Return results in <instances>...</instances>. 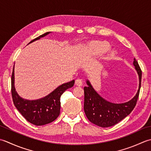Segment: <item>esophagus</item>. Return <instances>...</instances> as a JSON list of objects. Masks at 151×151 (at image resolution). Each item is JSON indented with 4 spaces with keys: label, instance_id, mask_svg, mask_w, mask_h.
<instances>
[{
    "label": "esophagus",
    "instance_id": "obj_1",
    "mask_svg": "<svg viewBox=\"0 0 151 151\" xmlns=\"http://www.w3.org/2000/svg\"><path fill=\"white\" fill-rule=\"evenodd\" d=\"M75 84H76L77 86H79V87H81V86L83 85V82H82V81H81V79H77L76 80Z\"/></svg>",
    "mask_w": 151,
    "mask_h": 151
}]
</instances>
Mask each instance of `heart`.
Returning <instances> with one entry per match:
<instances>
[{
  "mask_svg": "<svg viewBox=\"0 0 151 151\" xmlns=\"http://www.w3.org/2000/svg\"><path fill=\"white\" fill-rule=\"evenodd\" d=\"M109 47L108 43L103 42H93L89 45V48L92 53L94 55H101L106 53L109 49ZM115 54V52L114 51L110 52L111 56H114Z\"/></svg>",
  "mask_w": 151,
  "mask_h": 151,
  "instance_id": "b5f03b06",
  "label": "heart"
}]
</instances>
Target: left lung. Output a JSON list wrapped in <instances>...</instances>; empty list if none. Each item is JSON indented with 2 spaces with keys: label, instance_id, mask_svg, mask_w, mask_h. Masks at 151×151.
Returning a JSON list of instances; mask_svg holds the SVG:
<instances>
[{
  "label": "left lung",
  "instance_id": "1",
  "mask_svg": "<svg viewBox=\"0 0 151 151\" xmlns=\"http://www.w3.org/2000/svg\"><path fill=\"white\" fill-rule=\"evenodd\" d=\"M134 60L133 64L139 76V88L136 96L127 102L115 104L106 100L95 91L87 80L88 86L84 87V111L89 121L100 127H112L124 119L134 109L139 97L142 76L137 61L135 58Z\"/></svg>",
  "mask_w": 151,
  "mask_h": 151
}]
</instances>
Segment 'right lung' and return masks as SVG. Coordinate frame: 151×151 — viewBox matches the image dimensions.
<instances>
[{
	"label": "right lung",
	"instance_id": "1",
	"mask_svg": "<svg viewBox=\"0 0 151 151\" xmlns=\"http://www.w3.org/2000/svg\"><path fill=\"white\" fill-rule=\"evenodd\" d=\"M51 32L44 33L39 36L28 44L40 39L49 35ZM12 96L15 107L19 111L27 121L36 126H42L49 124L56 119L60 114V96L67 89L72 87L75 80L60 85L49 94L47 96L40 99L29 100L23 99L18 95L15 91L14 86V66L12 75Z\"/></svg>",
	"mask_w": 151,
	"mask_h": 151
}]
</instances>
